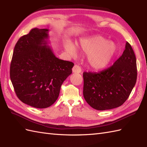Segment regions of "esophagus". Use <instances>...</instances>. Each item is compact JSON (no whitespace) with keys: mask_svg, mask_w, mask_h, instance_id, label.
<instances>
[{"mask_svg":"<svg viewBox=\"0 0 147 147\" xmlns=\"http://www.w3.org/2000/svg\"><path fill=\"white\" fill-rule=\"evenodd\" d=\"M82 72V69L78 65H74L73 68V73H81Z\"/></svg>","mask_w":147,"mask_h":147,"instance_id":"obj_1","label":"esophagus"}]
</instances>
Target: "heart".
I'll return each instance as SVG.
<instances>
[{"mask_svg":"<svg viewBox=\"0 0 147 147\" xmlns=\"http://www.w3.org/2000/svg\"><path fill=\"white\" fill-rule=\"evenodd\" d=\"M65 48L71 55H76L77 48L75 45L67 42ZM80 49L83 54L87 55V62L90 66L95 70H102L107 67L117 51V47L114 42L108 41L99 35L81 39Z\"/></svg>","mask_w":147,"mask_h":147,"instance_id":"obj_1","label":"heart"}]
</instances>
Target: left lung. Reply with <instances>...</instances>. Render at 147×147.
Masks as SVG:
<instances>
[{"mask_svg": "<svg viewBox=\"0 0 147 147\" xmlns=\"http://www.w3.org/2000/svg\"><path fill=\"white\" fill-rule=\"evenodd\" d=\"M83 75V96L92 108L105 111L119 107L136 82V59L131 46L126 42L123 54L110 67Z\"/></svg>", "mask_w": 147, "mask_h": 147, "instance_id": "1", "label": "left lung"}]
</instances>
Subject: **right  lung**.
<instances>
[{
	"label": "right lung",
	"instance_id": "add662e5",
	"mask_svg": "<svg viewBox=\"0 0 147 147\" xmlns=\"http://www.w3.org/2000/svg\"><path fill=\"white\" fill-rule=\"evenodd\" d=\"M49 30L33 28L16 44L10 78L19 99L32 107L44 109L57 100L62 84L74 64L56 57L49 46Z\"/></svg>",
	"mask_w": 147,
	"mask_h": 147
}]
</instances>
